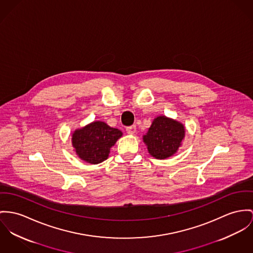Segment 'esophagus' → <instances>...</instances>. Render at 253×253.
Listing matches in <instances>:
<instances>
[{"label": "esophagus", "instance_id": "34e87169", "mask_svg": "<svg viewBox=\"0 0 253 253\" xmlns=\"http://www.w3.org/2000/svg\"><path fill=\"white\" fill-rule=\"evenodd\" d=\"M136 125H132V126H129L126 128V132L127 134L129 135H134L136 133Z\"/></svg>", "mask_w": 253, "mask_h": 253}]
</instances>
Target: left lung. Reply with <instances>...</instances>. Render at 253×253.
Here are the masks:
<instances>
[{"label": "left lung", "instance_id": "obj_1", "mask_svg": "<svg viewBox=\"0 0 253 253\" xmlns=\"http://www.w3.org/2000/svg\"><path fill=\"white\" fill-rule=\"evenodd\" d=\"M185 136L184 125L172 118L160 116L153 120L143 142L149 154L155 159L164 160L174 155Z\"/></svg>", "mask_w": 253, "mask_h": 253}]
</instances>
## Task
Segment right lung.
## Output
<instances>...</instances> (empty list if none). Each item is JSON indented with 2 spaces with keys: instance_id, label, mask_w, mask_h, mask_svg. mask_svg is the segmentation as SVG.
Segmentation results:
<instances>
[{
  "instance_id": "right-lung-1",
  "label": "right lung",
  "mask_w": 253,
  "mask_h": 253,
  "mask_svg": "<svg viewBox=\"0 0 253 253\" xmlns=\"http://www.w3.org/2000/svg\"><path fill=\"white\" fill-rule=\"evenodd\" d=\"M122 136V132L103 121H94L74 131L72 145L76 154L88 164H100L108 159L111 147Z\"/></svg>"
}]
</instances>
